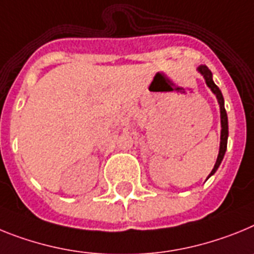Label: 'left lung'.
Wrapping results in <instances>:
<instances>
[{"label": "left lung", "instance_id": "obj_1", "mask_svg": "<svg viewBox=\"0 0 254 254\" xmlns=\"http://www.w3.org/2000/svg\"><path fill=\"white\" fill-rule=\"evenodd\" d=\"M198 72H199L202 76L206 80L207 87L211 89L213 94L217 98V102L220 105V119H221V136H220V149H219V156H217V160H216V164L213 166L212 171L208 175V178L213 175V174L217 171L219 166L221 165V161L224 160L225 152H226V147H228V136H229V124H228V115H226V110H225V105H224V97H222L221 90L219 89V87L215 84V81L212 79V72L211 70L207 67L206 65H199L198 66ZM207 178V179H208ZM206 179V180H207Z\"/></svg>", "mask_w": 254, "mask_h": 254}]
</instances>
